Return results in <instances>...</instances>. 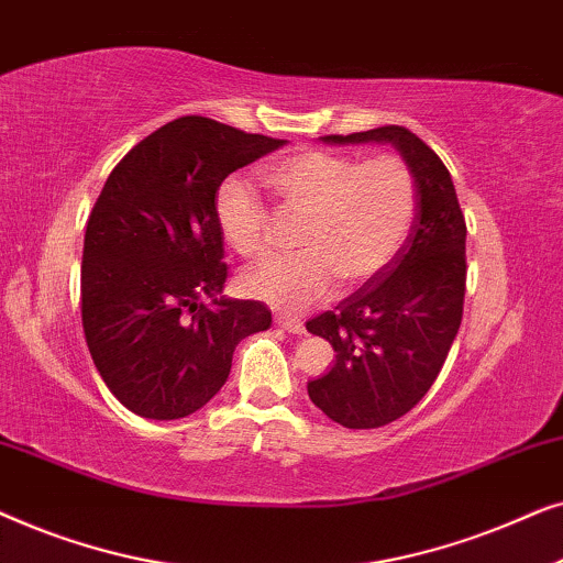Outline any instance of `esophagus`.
<instances>
[{
    "mask_svg": "<svg viewBox=\"0 0 563 563\" xmlns=\"http://www.w3.org/2000/svg\"><path fill=\"white\" fill-rule=\"evenodd\" d=\"M276 325L287 330L291 335H305V322L299 320H291V318H276Z\"/></svg>",
    "mask_w": 563,
    "mask_h": 563,
    "instance_id": "1",
    "label": "esophagus"
}]
</instances>
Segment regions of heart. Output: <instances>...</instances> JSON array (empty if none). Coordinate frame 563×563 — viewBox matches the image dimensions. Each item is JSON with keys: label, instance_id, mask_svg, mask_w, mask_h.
Returning <instances> with one entry per match:
<instances>
[{"label": "heart", "instance_id": "heart-1", "mask_svg": "<svg viewBox=\"0 0 563 563\" xmlns=\"http://www.w3.org/2000/svg\"><path fill=\"white\" fill-rule=\"evenodd\" d=\"M261 179L289 212L305 214L295 258L249 268L241 291L282 312H302L379 276L402 249L418 207L410 166L395 153L358 161L345 153L305 148L261 168ZM220 235L238 256L268 249V212L245 184L228 179L214 195Z\"/></svg>", "mask_w": 563, "mask_h": 563}]
</instances>
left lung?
<instances>
[{
    "label": "left lung",
    "mask_w": 563,
    "mask_h": 563,
    "mask_svg": "<svg viewBox=\"0 0 563 563\" xmlns=\"http://www.w3.org/2000/svg\"><path fill=\"white\" fill-rule=\"evenodd\" d=\"M322 143H389L410 166L418 214L387 268L307 322L325 338L335 364L307 384L330 420L366 430L402 418L433 387L464 314L466 220L449 168L407 128L325 135Z\"/></svg>",
    "instance_id": "8db88e82"
}]
</instances>
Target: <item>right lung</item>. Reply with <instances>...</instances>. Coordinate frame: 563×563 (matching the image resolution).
<instances>
[{"mask_svg": "<svg viewBox=\"0 0 563 563\" xmlns=\"http://www.w3.org/2000/svg\"><path fill=\"white\" fill-rule=\"evenodd\" d=\"M284 143L187 114L107 176L84 235L81 322L99 376L130 412H197L225 384L235 345L272 325L264 302L218 297L228 264L214 195Z\"/></svg>", "mask_w": 563, "mask_h": 563, "instance_id": "right-lung-1", "label": "right lung"}]
</instances>
